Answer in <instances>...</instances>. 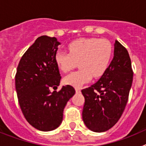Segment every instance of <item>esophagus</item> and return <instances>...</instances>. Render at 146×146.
I'll return each mask as SVG.
<instances>
[{
    "label": "esophagus",
    "instance_id": "esophagus-1",
    "mask_svg": "<svg viewBox=\"0 0 146 146\" xmlns=\"http://www.w3.org/2000/svg\"><path fill=\"white\" fill-rule=\"evenodd\" d=\"M75 91L77 94H79V93L81 92V90L79 88H75Z\"/></svg>",
    "mask_w": 146,
    "mask_h": 146
}]
</instances>
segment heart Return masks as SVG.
<instances>
[{
    "mask_svg": "<svg viewBox=\"0 0 146 146\" xmlns=\"http://www.w3.org/2000/svg\"><path fill=\"white\" fill-rule=\"evenodd\" d=\"M68 52L57 51L55 61L63 72L72 70L79 62L80 69L64 78L65 84L80 88L92 77L99 78L105 73L113 55V46L107 40L96 38H79L68 45Z\"/></svg>",
    "mask_w": 146,
    "mask_h": 146,
    "instance_id": "heart-1",
    "label": "heart"
}]
</instances>
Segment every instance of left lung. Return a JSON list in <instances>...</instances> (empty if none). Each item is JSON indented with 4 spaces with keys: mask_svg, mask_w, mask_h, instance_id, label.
I'll return each mask as SVG.
<instances>
[{
    "mask_svg": "<svg viewBox=\"0 0 146 146\" xmlns=\"http://www.w3.org/2000/svg\"><path fill=\"white\" fill-rule=\"evenodd\" d=\"M111 63L101 78L82 90L85 97L82 120L95 132L108 131L118 122L128 101L133 72L126 49L117 40Z\"/></svg>",
    "mask_w": 146,
    "mask_h": 146,
    "instance_id": "obj_1",
    "label": "left lung"
}]
</instances>
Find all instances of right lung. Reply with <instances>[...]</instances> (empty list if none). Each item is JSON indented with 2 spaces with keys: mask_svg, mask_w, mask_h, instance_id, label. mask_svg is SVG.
I'll return each mask as SVG.
<instances>
[{
  "mask_svg": "<svg viewBox=\"0 0 146 146\" xmlns=\"http://www.w3.org/2000/svg\"><path fill=\"white\" fill-rule=\"evenodd\" d=\"M60 44L57 38L47 36L37 38L23 55L15 76L18 102L25 119L36 129L49 131L63 121L67 102L74 96L72 86L57 88L61 79L55 54Z\"/></svg>",
  "mask_w": 146,
  "mask_h": 146,
  "instance_id": "obj_1",
  "label": "right lung"
}]
</instances>
